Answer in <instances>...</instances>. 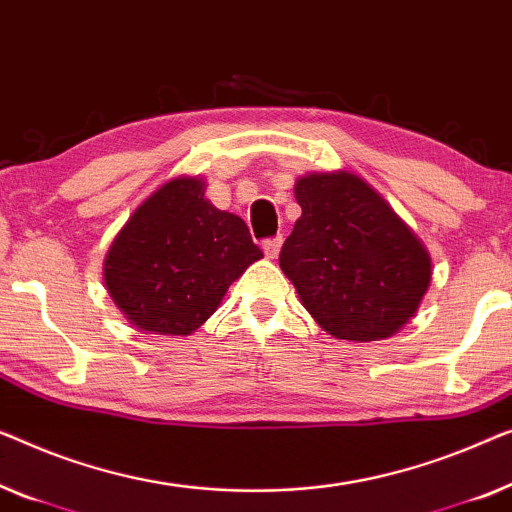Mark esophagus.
Wrapping results in <instances>:
<instances>
[{
	"label": "esophagus",
	"instance_id": "esophagus-1",
	"mask_svg": "<svg viewBox=\"0 0 512 512\" xmlns=\"http://www.w3.org/2000/svg\"><path fill=\"white\" fill-rule=\"evenodd\" d=\"M280 246H283V236H273V239H266V241L262 243L264 255L269 257V259H276L278 253H280Z\"/></svg>",
	"mask_w": 512,
	"mask_h": 512
}]
</instances>
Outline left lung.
<instances>
[{
	"mask_svg": "<svg viewBox=\"0 0 512 512\" xmlns=\"http://www.w3.org/2000/svg\"><path fill=\"white\" fill-rule=\"evenodd\" d=\"M301 218L280 269L331 336L378 341L406 325L431 280L427 250L362 178L311 174L294 187Z\"/></svg>",
	"mask_w": 512,
	"mask_h": 512,
	"instance_id": "obj_1",
	"label": "left lung"
}]
</instances>
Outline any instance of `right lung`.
Wrapping results in <instances>:
<instances>
[{
  "label": "right lung",
  "instance_id": "1",
  "mask_svg": "<svg viewBox=\"0 0 512 512\" xmlns=\"http://www.w3.org/2000/svg\"><path fill=\"white\" fill-rule=\"evenodd\" d=\"M259 257L239 215L208 204L199 178H176L143 201L115 236L104 276L132 325L187 336Z\"/></svg>",
  "mask_w": 512,
  "mask_h": 512
}]
</instances>
